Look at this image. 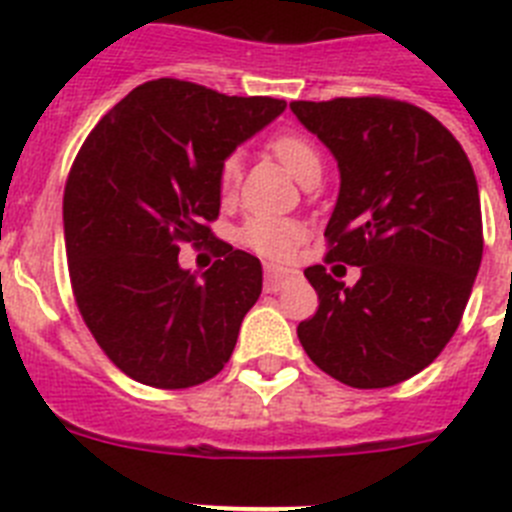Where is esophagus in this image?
Listing matches in <instances>:
<instances>
[{"label":"esophagus","instance_id":"34e87169","mask_svg":"<svg viewBox=\"0 0 512 512\" xmlns=\"http://www.w3.org/2000/svg\"><path fill=\"white\" fill-rule=\"evenodd\" d=\"M266 292H279L284 287L289 277H292V271L282 269V266H274V264H266Z\"/></svg>","mask_w":512,"mask_h":512}]
</instances>
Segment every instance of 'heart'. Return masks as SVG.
Returning <instances> with one entry per match:
<instances>
[{
  "label": "heart",
  "mask_w": 512,
  "mask_h": 512,
  "mask_svg": "<svg viewBox=\"0 0 512 512\" xmlns=\"http://www.w3.org/2000/svg\"><path fill=\"white\" fill-rule=\"evenodd\" d=\"M269 151L282 161L284 169L295 176L297 182L310 187L323 174V156L310 138L300 133H282L269 140ZM241 182V161L235 153L225 156L217 166V192L223 200H230ZM305 238V228L289 217L253 215L238 230V241L248 251L259 253L269 261H287Z\"/></svg>",
  "instance_id": "obj_1"
}]
</instances>
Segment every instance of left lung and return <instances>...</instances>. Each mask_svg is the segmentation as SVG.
Here are the masks:
<instances>
[{"label": "left lung", "mask_w": 512, "mask_h": 512, "mask_svg": "<svg viewBox=\"0 0 512 512\" xmlns=\"http://www.w3.org/2000/svg\"><path fill=\"white\" fill-rule=\"evenodd\" d=\"M289 107L341 169L325 264L305 269L320 305L297 325L302 348L356 390L405 382L441 354L472 295L485 246L472 164L410 102L336 97ZM333 260L360 266L354 288L329 277Z\"/></svg>", "instance_id": "left-lung-1"}]
</instances>
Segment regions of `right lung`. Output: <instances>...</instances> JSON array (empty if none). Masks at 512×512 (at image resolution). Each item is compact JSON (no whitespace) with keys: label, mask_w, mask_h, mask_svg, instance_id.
<instances>
[{"label":"right lung","mask_w":512,"mask_h":512,"mask_svg":"<svg viewBox=\"0 0 512 512\" xmlns=\"http://www.w3.org/2000/svg\"><path fill=\"white\" fill-rule=\"evenodd\" d=\"M284 107L153 79L76 153L63 189L71 289L94 341L135 382L187 390L228 364L261 295V264L212 233L217 166ZM182 242L218 256L205 280L178 266Z\"/></svg>","instance_id":"add662e5"}]
</instances>
